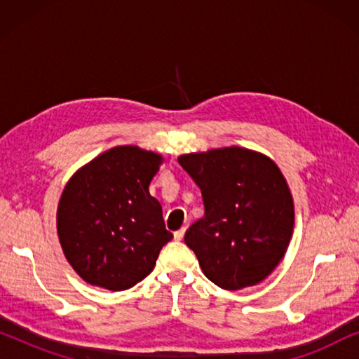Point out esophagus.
Segmentation results:
<instances>
[{
    "label": "esophagus",
    "mask_w": 359,
    "mask_h": 359,
    "mask_svg": "<svg viewBox=\"0 0 359 359\" xmlns=\"http://www.w3.org/2000/svg\"><path fill=\"white\" fill-rule=\"evenodd\" d=\"M184 232H186V229L184 227H181L180 230H176V232L173 233V237H175V240H183V237H184Z\"/></svg>",
    "instance_id": "1"
}]
</instances>
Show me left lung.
<instances>
[{
  "mask_svg": "<svg viewBox=\"0 0 359 359\" xmlns=\"http://www.w3.org/2000/svg\"><path fill=\"white\" fill-rule=\"evenodd\" d=\"M178 163L203 194L204 217L184 235L203 273L229 291L263 281L294 227L292 196L276 163L242 147L181 155Z\"/></svg>",
  "mask_w": 359,
  "mask_h": 359,
  "instance_id": "1",
  "label": "left lung"
}]
</instances>
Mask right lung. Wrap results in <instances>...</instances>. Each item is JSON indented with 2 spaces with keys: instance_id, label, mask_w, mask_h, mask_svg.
<instances>
[{
  "instance_id": "right-lung-1",
  "label": "right lung",
  "mask_w": 359,
  "mask_h": 359,
  "mask_svg": "<svg viewBox=\"0 0 359 359\" xmlns=\"http://www.w3.org/2000/svg\"><path fill=\"white\" fill-rule=\"evenodd\" d=\"M161 161L139 147H114L68 181L57 232L68 263L86 283L109 291L135 286L173 238L149 191Z\"/></svg>"
}]
</instances>
